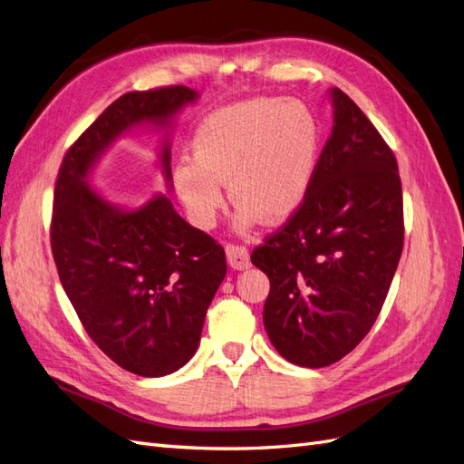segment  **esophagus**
<instances>
[{
	"label": "esophagus",
	"mask_w": 464,
	"mask_h": 464,
	"mask_svg": "<svg viewBox=\"0 0 464 464\" xmlns=\"http://www.w3.org/2000/svg\"><path fill=\"white\" fill-rule=\"evenodd\" d=\"M225 251H227V260H229L231 268H235V270H245V268L251 266V256H248V251H246L245 245L229 243L227 248H225Z\"/></svg>",
	"instance_id": "esophagus-1"
}]
</instances>
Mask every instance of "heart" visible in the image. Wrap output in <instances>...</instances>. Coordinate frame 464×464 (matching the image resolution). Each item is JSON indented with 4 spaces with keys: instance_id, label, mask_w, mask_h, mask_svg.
Listing matches in <instances>:
<instances>
[{
    "instance_id": "1",
    "label": "heart",
    "mask_w": 464,
    "mask_h": 464,
    "mask_svg": "<svg viewBox=\"0 0 464 464\" xmlns=\"http://www.w3.org/2000/svg\"><path fill=\"white\" fill-rule=\"evenodd\" d=\"M192 149L194 157L176 160L172 180L199 227L216 223L225 204L223 182L239 201L243 227L260 216L278 223L310 192L319 127L300 100L253 98L211 111L196 127Z\"/></svg>"
}]
</instances>
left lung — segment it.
Wrapping results in <instances>:
<instances>
[{
  "label": "left lung",
  "mask_w": 464,
  "mask_h": 464,
  "mask_svg": "<svg viewBox=\"0 0 464 464\" xmlns=\"http://www.w3.org/2000/svg\"><path fill=\"white\" fill-rule=\"evenodd\" d=\"M335 125L300 209L251 260L270 280L265 327L284 359L329 366L366 337L403 248L394 152L345 92L331 90Z\"/></svg>",
  "instance_id": "obj_1"
}]
</instances>
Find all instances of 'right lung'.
<instances>
[{
  "label": "right lung",
  "mask_w": 464,
  "mask_h": 464,
  "mask_svg": "<svg viewBox=\"0 0 464 464\" xmlns=\"http://www.w3.org/2000/svg\"><path fill=\"white\" fill-rule=\"evenodd\" d=\"M196 98L186 86L123 93L66 150L54 184L58 278L90 339L139 376L170 374L192 359L227 260L223 246L178 216L166 196L121 211L93 192L86 176L127 127L166 125ZM162 166L170 178L169 147Z\"/></svg>",
  "instance_id": "1"
}]
</instances>
